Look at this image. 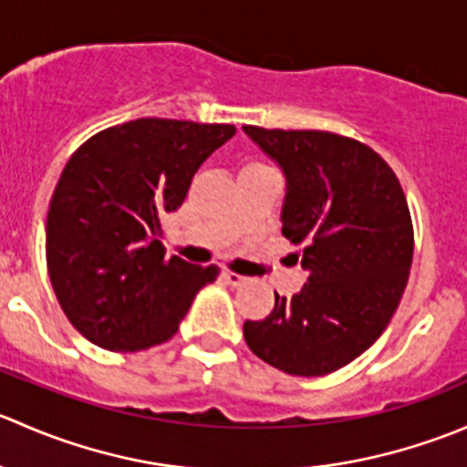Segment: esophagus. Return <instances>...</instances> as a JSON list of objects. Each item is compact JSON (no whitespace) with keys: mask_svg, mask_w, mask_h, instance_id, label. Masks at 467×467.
Returning <instances> with one entry per match:
<instances>
[{"mask_svg":"<svg viewBox=\"0 0 467 467\" xmlns=\"http://www.w3.org/2000/svg\"><path fill=\"white\" fill-rule=\"evenodd\" d=\"M221 275H223V280L230 282V285H244V282H246V277H244L242 273L230 271V268H223V271H221Z\"/></svg>","mask_w":467,"mask_h":467,"instance_id":"obj_1","label":"esophagus"}]
</instances>
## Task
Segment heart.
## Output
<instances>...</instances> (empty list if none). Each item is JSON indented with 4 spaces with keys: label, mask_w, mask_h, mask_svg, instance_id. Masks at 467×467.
I'll return each instance as SVG.
<instances>
[{
    "label": "heart",
    "mask_w": 467,
    "mask_h": 467,
    "mask_svg": "<svg viewBox=\"0 0 467 467\" xmlns=\"http://www.w3.org/2000/svg\"><path fill=\"white\" fill-rule=\"evenodd\" d=\"M255 164H262V162H248L246 167H255Z\"/></svg>",
    "instance_id": "obj_1"
}]
</instances>
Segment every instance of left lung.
<instances>
[{
	"label": "left lung",
	"mask_w": 467,
	"mask_h": 467,
	"mask_svg": "<svg viewBox=\"0 0 467 467\" xmlns=\"http://www.w3.org/2000/svg\"><path fill=\"white\" fill-rule=\"evenodd\" d=\"M286 176L282 234L307 273L291 298L275 294L248 348L273 368L321 378L381 337L407 286L413 223L393 169L368 144L327 130L244 126Z\"/></svg>",
	"instance_id": "1"
}]
</instances>
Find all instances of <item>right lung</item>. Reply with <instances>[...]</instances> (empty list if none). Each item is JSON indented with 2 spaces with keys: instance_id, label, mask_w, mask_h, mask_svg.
Listing matches in <instances>:
<instances>
[{
  "instance_id": "right-lung-1",
  "label": "right lung",
  "mask_w": 467,
  "mask_h": 467,
  "mask_svg": "<svg viewBox=\"0 0 467 467\" xmlns=\"http://www.w3.org/2000/svg\"><path fill=\"white\" fill-rule=\"evenodd\" d=\"M233 124L144 119L99 130L65 164L47 212V271L69 323L94 346L138 352L178 332L219 266L164 257L162 216L185 201Z\"/></svg>"
}]
</instances>
